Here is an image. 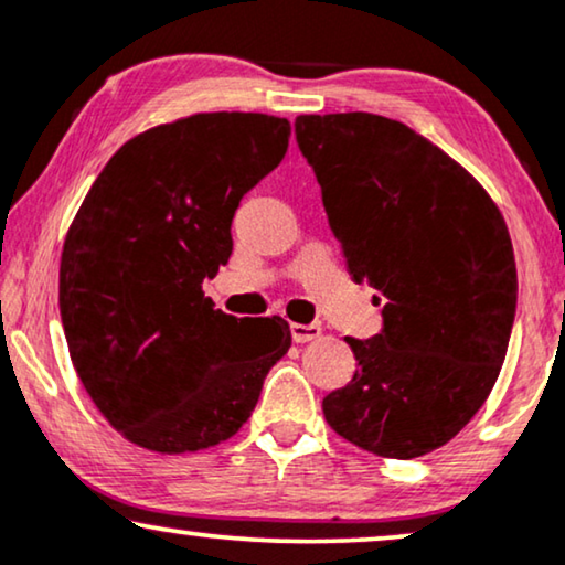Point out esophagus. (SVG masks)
<instances>
[{
	"label": "esophagus",
	"mask_w": 565,
	"mask_h": 565,
	"mask_svg": "<svg viewBox=\"0 0 565 565\" xmlns=\"http://www.w3.org/2000/svg\"><path fill=\"white\" fill-rule=\"evenodd\" d=\"M290 337L298 344L313 342V339L321 337V327L319 323H290Z\"/></svg>",
	"instance_id": "34e87169"
}]
</instances>
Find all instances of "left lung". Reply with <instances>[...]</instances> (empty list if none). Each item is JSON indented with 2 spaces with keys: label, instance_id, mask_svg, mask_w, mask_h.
<instances>
[{
  "label": "left lung",
  "instance_id": "8db88e82",
  "mask_svg": "<svg viewBox=\"0 0 565 565\" xmlns=\"http://www.w3.org/2000/svg\"><path fill=\"white\" fill-rule=\"evenodd\" d=\"M296 141L350 275L383 296L381 331L347 337L358 370L323 416L362 450L419 458L473 419L504 365L516 313L507 223L458 161L398 120L300 115Z\"/></svg>",
  "mask_w": 565,
  "mask_h": 565
}]
</instances>
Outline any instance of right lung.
I'll list each match as a JSON object with an SVG mask.
<instances>
[{
  "label": "right lung",
  "instance_id": "obj_1",
  "mask_svg": "<svg viewBox=\"0 0 565 565\" xmlns=\"http://www.w3.org/2000/svg\"><path fill=\"white\" fill-rule=\"evenodd\" d=\"M290 122L200 113L130 138L68 228L61 323L76 375L122 437L195 452L234 437L288 352L280 316L215 311L203 282L234 252L231 223L288 151Z\"/></svg>",
  "mask_w": 565,
  "mask_h": 565
}]
</instances>
